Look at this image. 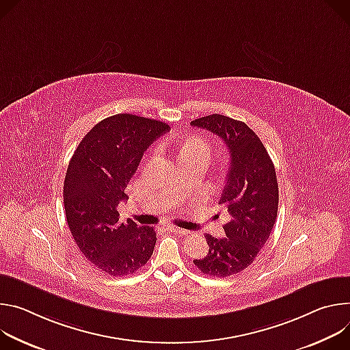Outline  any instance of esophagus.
I'll return each mask as SVG.
<instances>
[{
    "label": "esophagus",
    "mask_w": 350,
    "mask_h": 350,
    "mask_svg": "<svg viewBox=\"0 0 350 350\" xmlns=\"http://www.w3.org/2000/svg\"><path fill=\"white\" fill-rule=\"evenodd\" d=\"M168 229L172 230V232H175V234H179V235H187V234H189L187 230H185V229H182V228H178V226H174V225H170Z\"/></svg>",
    "instance_id": "esophagus-1"
}]
</instances>
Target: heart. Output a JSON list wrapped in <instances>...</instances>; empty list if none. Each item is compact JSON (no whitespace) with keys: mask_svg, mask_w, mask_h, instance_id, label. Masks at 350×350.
Instances as JSON below:
<instances>
[{"mask_svg":"<svg viewBox=\"0 0 350 350\" xmlns=\"http://www.w3.org/2000/svg\"><path fill=\"white\" fill-rule=\"evenodd\" d=\"M183 150H196V151H202L204 154L208 155V146L204 140H200V139H193L190 140Z\"/></svg>","mask_w":350,"mask_h":350,"instance_id":"b5f03b06","label":"heart"}]
</instances>
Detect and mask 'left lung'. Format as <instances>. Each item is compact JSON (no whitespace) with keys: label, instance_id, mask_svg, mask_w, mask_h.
Masks as SVG:
<instances>
[{"label":"left lung","instance_id":"1","mask_svg":"<svg viewBox=\"0 0 350 350\" xmlns=\"http://www.w3.org/2000/svg\"><path fill=\"white\" fill-rule=\"evenodd\" d=\"M217 135L229 150V170L219 204L230 214L225 238L206 235L208 253L193 260L203 274L229 277L247 268L269 238L278 213V182L258 136L242 121L213 113L190 122Z\"/></svg>","mask_w":350,"mask_h":350}]
</instances>
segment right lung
Returning a JSON list of instances; mask_svg holds the SVG:
<instances>
[{"mask_svg":"<svg viewBox=\"0 0 350 350\" xmlns=\"http://www.w3.org/2000/svg\"><path fill=\"white\" fill-rule=\"evenodd\" d=\"M170 131L165 122L132 113L103 120L82 139L64 180L70 234L82 254L113 277L136 273L151 257L157 234L116 210L146 148Z\"/></svg>","mask_w":350,"mask_h":350,"instance_id":"1","label":"right lung"}]
</instances>
